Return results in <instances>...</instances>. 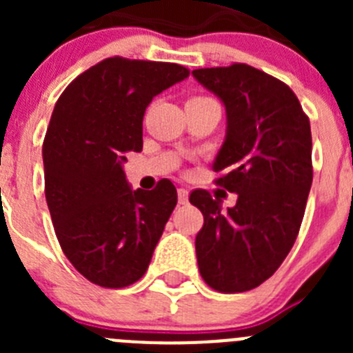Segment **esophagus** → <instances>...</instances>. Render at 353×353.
I'll list each match as a JSON object with an SVG mask.
<instances>
[{"instance_id":"34e87169","label":"esophagus","mask_w":353,"mask_h":353,"mask_svg":"<svg viewBox=\"0 0 353 353\" xmlns=\"http://www.w3.org/2000/svg\"><path fill=\"white\" fill-rule=\"evenodd\" d=\"M187 201H189V191H187V189H183V187H180V189H179V203L185 205Z\"/></svg>"}]
</instances>
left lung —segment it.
<instances>
[{
    "label": "left lung",
    "mask_w": 353,
    "mask_h": 353,
    "mask_svg": "<svg viewBox=\"0 0 353 353\" xmlns=\"http://www.w3.org/2000/svg\"><path fill=\"white\" fill-rule=\"evenodd\" d=\"M192 76L224 105L226 136L212 170L239 196L226 210L201 189L189 198L205 219L199 274L217 292H248L279 269L297 239L313 182L310 120L285 83L249 65Z\"/></svg>",
    "instance_id": "obj_1"
}]
</instances>
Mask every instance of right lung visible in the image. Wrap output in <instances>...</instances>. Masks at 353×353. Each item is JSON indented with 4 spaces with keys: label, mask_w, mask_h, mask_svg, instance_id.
I'll list each match as a JSON object with an SVG mask.
<instances>
[{
    "label": "right lung",
    "mask_w": 353,
    "mask_h": 353,
    "mask_svg": "<svg viewBox=\"0 0 353 353\" xmlns=\"http://www.w3.org/2000/svg\"><path fill=\"white\" fill-rule=\"evenodd\" d=\"M187 77L182 65L108 58L56 102L42 146L46 199L65 256L95 285L123 288L148 269L176 189L161 180L134 191L123 164L141 152L152 99Z\"/></svg>",
    "instance_id": "add662e5"
}]
</instances>
